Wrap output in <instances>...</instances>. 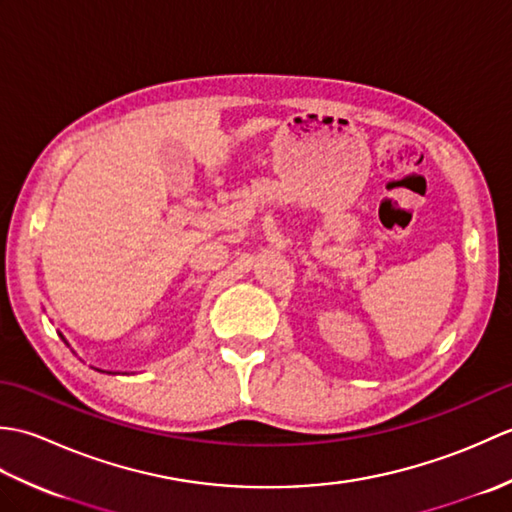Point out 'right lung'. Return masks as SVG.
<instances>
[{
    "label": "right lung",
    "instance_id": "1",
    "mask_svg": "<svg viewBox=\"0 0 512 512\" xmlns=\"http://www.w3.org/2000/svg\"><path fill=\"white\" fill-rule=\"evenodd\" d=\"M61 339H63V334H61ZM63 341H65V339H63ZM65 345H68V341H65ZM99 372H101V369H99ZM110 374H112V372H110Z\"/></svg>",
    "mask_w": 512,
    "mask_h": 512
}]
</instances>
